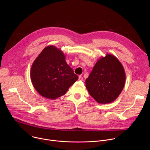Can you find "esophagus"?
Wrapping results in <instances>:
<instances>
[{"mask_svg": "<svg viewBox=\"0 0 150 150\" xmlns=\"http://www.w3.org/2000/svg\"><path fill=\"white\" fill-rule=\"evenodd\" d=\"M79 80H80V81H82L83 80V77L82 76H81V75H79V79H78Z\"/></svg>", "mask_w": 150, "mask_h": 150, "instance_id": "obj_1", "label": "esophagus"}]
</instances>
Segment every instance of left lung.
Here are the masks:
<instances>
[{"label":"left lung","instance_id":"left-lung-1","mask_svg":"<svg viewBox=\"0 0 150 150\" xmlns=\"http://www.w3.org/2000/svg\"><path fill=\"white\" fill-rule=\"evenodd\" d=\"M125 80V72L120 62L114 55L107 54L96 62L85 80V85L98 103L108 104L119 97Z\"/></svg>","mask_w":150,"mask_h":150}]
</instances>
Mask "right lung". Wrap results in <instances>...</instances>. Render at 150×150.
<instances>
[{
  "label": "right lung",
  "instance_id": "1",
  "mask_svg": "<svg viewBox=\"0 0 150 150\" xmlns=\"http://www.w3.org/2000/svg\"><path fill=\"white\" fill-rule=\"evenodd\" d=\"M63 52L54 46L45 47L34 61L30 72L32 83L42 97L54 100L65 94L78 79L68 65Z\"/></svg>",
  "mask_w": 150,
  "mask_h": 150
}]
</instances>
